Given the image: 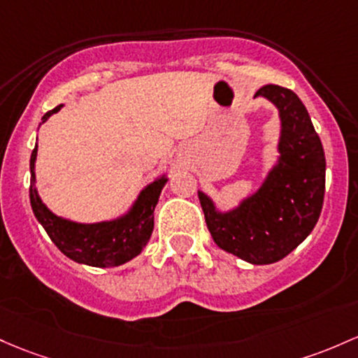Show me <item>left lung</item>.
Listing matches in <instances>:
<instances>
[{
    "instance_id": "8db88e82",
    "label": "left lung",
    "mask_w": 358,
    "mask_h": 358,
    "mask_svg": "<svg viewBox=\"0 0 358 358\" xmlns=\"http://www.w3.org/2000/svg\"><path fill=\"white\" fill-rule=\"evenodd\" d=\"M257 96L272 101L280 115L277 164L234 209L217 210L203 192L199 200L219 248L253 265H268L287 257L316 226L323 209L326 159L311 117L292 90L266 85Z\"/></svg>"
}]
</instances>
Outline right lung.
Segmentation results:
<instances>
[{
    "label": "right lung",
    "mask_w": 358,
    "mask_h": 358,
    "mask_svg": "<svg viewBox=\"0 0 358 358\" xmlns=\"http://www.w3.org/2000/svg\"><path fill=\"white\" fill-rule=\"evenodd\" d=\"M62 105L49 110L42 122L49 119L52 113L61 110ZM35 159H37V144H35L32 156H30V203L37 221L42 224L45 233L52 239L66 257L73 262L83 263L90 266H119L122 263L132 260L137 257L144 246L148 245L149 238L155 227V207L158 203L159 194L164 183L168 182L166 176H159L152 183L144 188L139 197L131 207L127 214L113 221H103L95 224L73 222L52 214L42 202L35 188Z\"/></svg>",
    "instance_id": "add662e5"
}]
</instances>
